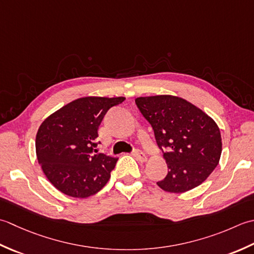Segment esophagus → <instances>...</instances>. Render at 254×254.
I'll return each instance as SVG.
<instances>
[{"label": "esophagus", "instance_id": "esophagus-1", "mask_svg": "<svg viewBox=\"0 0 254 254\" xmlns=\"http://www.w3.org/2000/svg\"><path fill=\"white\" fill-rule=\"evenodd\" d=\"M132 154H133V157L136 158L137 160H139L140 162H146L147 161V156L141 151V150H134Z\"/></svg>", "mask_w": 254, "mask_h": 254}]
</instances>
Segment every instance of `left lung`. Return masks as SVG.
<instances>
[{
    "label": "left lung",
    "mask_w": 254,
    "mask_h": 254,
    "mask_svg": "<svg viewBox=\"0 0 254 254\" xmlns=\"http://www.w3.org/2000/svg\"><path fill=\"white\" fill-rule=\"evenodd\" d=\"M136 104L152 126L168 164L167 177L157 182L159 188L184 193L203 183L218 165L221 154L220 130L213 118L172 95L137 97Z\"/></svg>",
    "instance_id": "left-lung-1"
}]
</instances>
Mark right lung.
<instances>
[{"label":"right lung","instance_id":"1","mask_svg":"<svg viewBox=\"0 0 254 254\" xmlns=\"http://www.w3.org/2000/svg\"><path fill=\"white\" fill-rule=\"evenodd\" d=\"M124 101L123 96L81 97L41 124L36 134L38 163L61 193L86 198L108 182L118 159L95 149L97 130L107 111Z\"/></svg>","mask_w":254,"mask_h":254}]
</instances>
